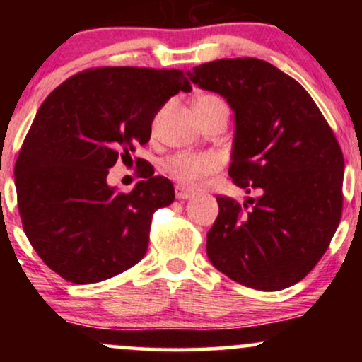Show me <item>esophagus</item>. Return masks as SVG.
<instances>
[{"instance_id": "obj_1", "label": "esophagus", "mask_w": 362, "mask_h": 362, "mask_svg": "<svg viewBox=\"0 0 362 362\" xmlns=\"http://www.w3.org/2000/svg\"><path fill=\"white\" fill-rule=\"evenodd\" d=\"M175 195H177V199H180V201H187V199L194 197V192H192V190L185 189V187L177 185V189H175Z\"/></svg>"}]
</instances>
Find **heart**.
<instances>
[{
  "label": "heart",
  "mask_w": 362,
  "mask_h": 362,
  "mask_svg": "<svg viewBox=\"0 0 362 362\" xmlns=\"http://www.w3.org/2000/svg\"><path fill=\"white\" fill-rule=\"evenodd\" d=\"M223 103L221 98L214 95H201L195 98L194 107H211ZM218 158L209 153H178L168 158L165 170L168 175L187 187L197 185L202 178L213 173L218 168Z\"/></svg>",
  "instance_id": "heart-1"
}]
</instances>
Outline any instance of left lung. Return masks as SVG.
I'll list each match as a JSON object with an SVG mask.
<instances>
[{
	"mask_svg": "<svg viewBox=\"0 0 362 362\" xmlns=\"http://www.w3.org/2000/svg\"><path fill=\"white\" fill-rule=\"evenodd\" d=\"M235 114L230 177L259 197L218 195L207 257L224 276L260 291L300 282L330 245L342 214L344 156L325 117L296 80L255 57L187 71Z\"/></svg>",
	"mask_w": 362,
	"mask_h": 362,
	"instance_id": "1",
	"label": "left lung"
}]
</instances>
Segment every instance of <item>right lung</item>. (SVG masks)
Wrapping results in <instances>:
<instances>
[{
    "instance_id": "1",
    "label": "right lung",
    "mask_w": 362,
    "mask_h": 362,
    "mask_svg": "<svg viewBox=\"0 0 362 362\" xmlns=\"http://www.w3.org/2000/svg\"><path fill=\"white\" fill-rule=\"evenodd\" d=\"M180 69L95 68L45 98L15 165L23 231L37 255L74 284L127 271L148 250L153 213L175 199L151 165L129 194L107 184L109 168L146 144L158 110L190 91Z\"/></svg>"
}]
</instances>
